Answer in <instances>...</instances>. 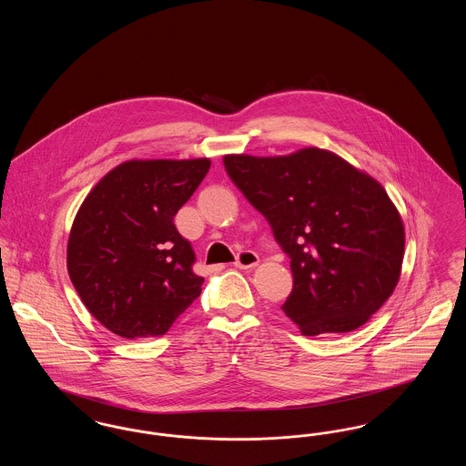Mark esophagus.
Here are the masks:
<instances>
[{"instance_id":"34e87169","label":"esophagus","mask_w":466,"mask_h":466,"mask_svg":"<svg viewBox=\"0 0 466 466\" xmlns=\"http://www.w3.org/2000/svg\"><path fill=\"white\" fill-rule=\"evenodd\" d=\"M234 266L238 268H253L258 266V255L251 249H244L241 253H238Z\"/></svg>"}]
</instances>
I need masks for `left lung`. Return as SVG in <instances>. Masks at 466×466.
<instances>
[{"label": "left lung", "instance_id": "obj_1", "mask_svg": "<svg viewBox=\"0 0 466 466\" xmlns=\"http://www.w3.org/2000/svg\"><path fill=\"white\" fill-rule=\"evenodd\" d=\"M227 175L289 257L283 310L302 335L356 330L391 297L405 232L382 185L321 148L225 156Z\"/></svg>", "mask_w": 466, "mask_h": 466}]
</instances>
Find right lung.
Returning a JSON list of instances; mask_svg holds the SVG:
<instances>
[{
	"label": "right lung",
	"instance_id": "add662e5",
	"mask_svg": "<svg viewBox=\"0 0 466 466\" xmlns=\"http://www.w3.org/2000/svg\"><path fill=\"white\" fill-rule=\"evenodd\" d=\"M209 158L127 160L90 190L67 239V272L90 314L124 339L164 335L200 295L196 255L173 223Z\"/></svg>",
	"mask_w": 466,
	"mask_h": 466
}]
</instances>
